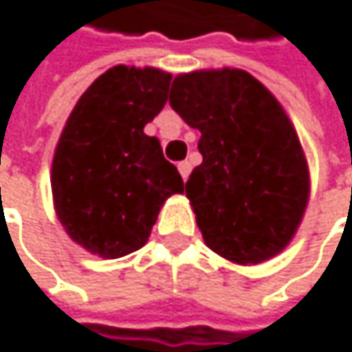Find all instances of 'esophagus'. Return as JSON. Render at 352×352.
<instances>
[{"label":"esophagus","mask_w":352,"mask_h":352,"mask_svg":"<svg viewBox=\"0 0 352 352\" xmlns=\"http://www.w3.org/2000/svg\"><path fill=\"white\" fill-rule=\"evenodd\" d=\"M177 168H179V175H182L184 182H186V179H188V175H190V170H192V164H190L188 160H184V162L177 164Z\"/></svg>","instance_id":"1"}]
</instances>
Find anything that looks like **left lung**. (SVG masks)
Listing matches in <instances>:
<instances>
[{"label":"left lung","mask_w":352,"mask_h":352,"mask_svg":"<svg viewBox=\"0 0 352 352\" xmlns=\"http://www.w3.org/2000/svg\"><path fill=\"white\" fill-rule=\"evenodd\" d=\"M170 108L200 131L186 184L204 244L236 265L280 254L305 217L311 177L286 110L240 68H204L173 79Z\"/></svg>","instance_id":"1"}]
</instances>
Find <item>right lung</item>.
Returning <instances> with one entry per match:
<instances>
[{
    "label": "right lung",
    "instance_id": "add662e5",
    "mask_svg": "<svg viewBox=\"0 0 352 352\" xmlns=\"http://www.w3.org/2000/svg\"><path fill=\"white\" fill-rule=\"evenodd\" d=\"M170 72L112 66L85 89L52 160L56 217L68 238L102 258L140 250L173 194L179 170L144 127L166 104Z\"/></svg>",
    "mask_w": 352,
    "mask_h": 352
}]
</instances>
